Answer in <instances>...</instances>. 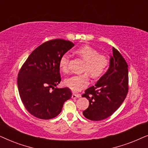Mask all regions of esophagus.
Wrapping results in <instances>:
<instances>
[{
  "mask_svg": "<svg viewBox=\"0 0 148 148\" xmlns=\"http://www.w3.org/2000/svg\"><path fill=\"white\" fill-rule=\"evenodd\" d=\"M81 96L80 94H75V93H73L72 94V98L75 99V98H79Z\"/></svg>",
  "mask_w": 148,
  "mask_h": 148,
  "instance_id": "34e87169",
  "label": "esophagus"
}]
</instances>
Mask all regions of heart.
I'll list each match as a JSON object with an SVG mask.
<instances>
[{
  "mask_svg": "<svg viewBox=\"0 0 148 148\" xmlns=\"http://www.w3.org/2000/svg\"><path fill=\"white\" fill-rule=\"evenodd\" d=\"M85 64L83 71L86 72L80 75H75L65 79L64 85L71 90L78 92L86 88L89 84L88 74L94 79L100 77L104 74L109 65L108 57L104 54H99V51L90 45H84L75 50ZM69 56L64 54L59 60V68L64 73L69 72Z\"/></svg>",
  "mask_w": 148,
  "mask_h": 148,
  "instance_id": "obj_1",
  "label": "heart"
}]
</instances>
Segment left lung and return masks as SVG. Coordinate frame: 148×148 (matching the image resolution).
<instances>
[{
	"instance_id": "left-lung-1",
	"label": "left lung",
	"mask_w": 148,
	"mask_h": 148,
	"mask_svg": "<svg viewBox=\"0 0 148 148\" xmlns=\"http://www.w3.org/2000/svg\"><path fill=\"white\" fill-rule=\"evenodd\" d=\"M128 84V65L113 47L108 71L82 95L90 102L88 108L83 112L84 116L91 121H101L111 116L126 98Z\"/></svg>"
}]
</instances>
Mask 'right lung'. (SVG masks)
Segmentation results:
<instances>
[{
    "label": "right lung",
    "mask_w": 148,
    "mask_h": 148,
    "mask_svg": "<svg viewBox=\"0 0 148 148\" xmlns=\"http://www.w3.org/2000/svg\"><path fill=\"white\" fill-rule=\"evenodd\" d=\"M62 39L46 42L36 48L22 65L17 77L20 98L27 110L41 119H50L61 112L72 96L68 88H57L61 78L59 60L73 47Z\"/></svg>",
    "instance_id": "add662e5"
}]
</instances>
